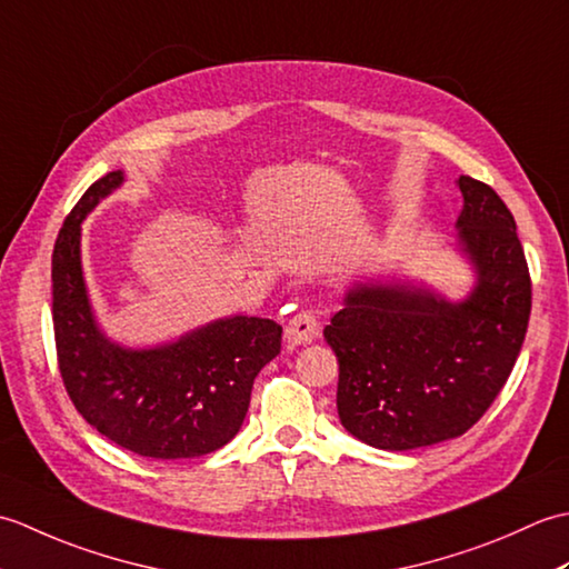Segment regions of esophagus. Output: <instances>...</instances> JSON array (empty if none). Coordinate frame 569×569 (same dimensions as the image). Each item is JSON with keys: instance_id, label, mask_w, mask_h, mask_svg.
I'll return each mask as SVG.
<instances>
[{"instance_id": "1", "label": "esophagus", "mask_w": 569, "mask_h": 569, "mask_svg": "<svg viewBox=\"0 0 569 569\" xmlns=\"http://www.w3.org/2000/svg\"><path fill=\"white\" fill-rule=\"evenodd\" d=\"M316 337H318V320L312 312L300 310L291 320H288V325H286V345L288 347L308 345L316 340Z\"/></svg>"}]
</instances>
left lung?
Masks as SVG:
<instances>
[{
    "label": "left lung",
    "mask_w": 569,
    "mask_h": 569,
    "mask_svg": "<svg viewBox=\"0 0 569 569\" xmlns=\"http://www.w3.org/2000/svg\"><path fill=\"white\" fill-rule=\"evenodd\" d=\"M459 249L475 266L471 293L452 303L408 281L355 283L325 340L340 361L337 413L379 450L452 440L487 413L521 352L530 273L516 222L481 180L459 176Z\"/></svg>",
    "instance_id": "left-lung-1"
}]
</instances>
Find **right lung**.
<instances>
[{
  "instance_id": "obj_1",
  "label": "right lung",
  "mask_w": 569,
  "mask_h": 569,
  "mask_svg": "<svg viewBox=\"0 0 569 569\" xmlns=\"http://www.w3.org/2000/svg\"><path fill=\"white\" fill-rule=\"evenodd\" d=\"M122 183V171L94 180L56 239L51 278L60 377L78 413L124 450L153 459L210 455L239 432L253 379L281 352L283 328L234 316L149 349L112 342L94 320L84 286L80 224Z\"/></svg>"
}]
</instances>
